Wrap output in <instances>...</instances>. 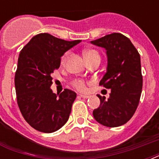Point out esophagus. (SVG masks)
<instances>
[{
  "label": "esophagus",
  "mask_w": 159,
  "mask_h": 159,
  "mask_svg": "<svg viewBox=\"0 0 159 159\" xmlns=\"http://www.w3.org/2000/svg\"><path fill=\"white\" fill-rule=\"evenodd\" d=\"M79 96L82 98H89L90 96L89 95H84V94H79Z\"/></svg>",
  "instance_id": "1"
}]
</instances>
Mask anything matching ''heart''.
I'll return each instance as SVG.
<instances>
[{
	"label": "heart",
	"instance_id": "1",
	"mask_svg": "<svg viewBox=\"0 0 159 159\" xmlns=\"http://www.w3.org/2000/svg\"><path fill=\"white\" fill-rule=\"evenodd\" d=\"M94 55H99L96 50H93V49H91V50H87L84 53L85 58H87V57H92V56H94ZM67 56H68V53H66L62 57V62H63L66 61ZM72 86L76 88V89L79 90V91H85L87 89V87H86V82L82 79H76L74 80L73 82H72Z\"/></svg>",
	"mask_w": 159,
	"mask_h": 159
}]
</instances>
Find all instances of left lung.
Here are the masks:
<instances>
[{"mask_svg":"<svg viewBox=\"0 0 159 159\" xmlns=\"http://www.w3.org/2000/svg\"><path fill=\"white\" fill-rule=\"evenodd\" d=\"M91 43L106 50V72L99 84L111 89L108 99L97 95L101 104L93 111V116L102 125H123L134 116L140 99V55L129 39L120 33L107 34Z\"/></svg>","mask_w":159,"mask_h":159,"instance_id":"left-lung-1","label":"left lung"}]
</instances>
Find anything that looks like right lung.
<instances>
[{
	"label": "right lung",
	"mask_w": 159,
	"mask_h": 159,
	"mask_svg": "<svg viewBox=\"0 0 159 159\" xmlns=\"http://www.w3.org/2000/svg\"><path fill=\"white\" fill-rule=\"evenodd\" d=\"M80 42L39 34L20 53L15 76L17 103L24 119L36 130L53 133L69 118L77 94L69 89L53 93L52 74L60 67L65 52Z\"/></svg>",
	"instance_id": "right-lung-1"
}]
</instances>
